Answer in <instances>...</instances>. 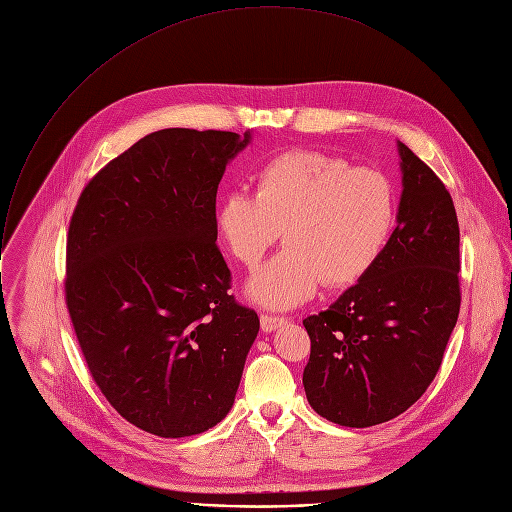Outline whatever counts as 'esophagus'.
<instances>
[{
  "mask_svg": "<svg viewBox=\"0 0 512 512\" xmlns=\"http://www.w3.org/2000/svg\"><path fill=\"white\" fill-rule=\"evenodd\" d=\"M261 330L263 332H273L277 328H281L283 324H287L285 318H279V316H269V314H261Z\"/></svg>",
  "mask_w": 512,
  "mask_h": 512,
  "instance_id": "34e87169",
  "label": "esophagus"
}]
</instances>
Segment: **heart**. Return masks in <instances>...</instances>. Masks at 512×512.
<instances>
[{
	"label": "heart",
	"mask_w": 512,
	"mask_h": 512,
	"mask_svg": "<svg viewBox=\"0 0 512 512\" xmlns=\"http://www.w3.org/2000/svg\"><path fill=\"white\" fill-rule=\"evenodd\" d=\"M255 194L227 192L216 206V233L243 265L255 267L285 231L287 247L247 283L251 302L289 310L322 283L348 287L383 257L397 214L395 188L375 168H352L322 152H285L255 176Z\"/></svg>",
	"instance_id": "b5f03b06"
}]
</instances>
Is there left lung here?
<instances>
[{"label": "left lung", "instance_id": "1", "mask_svg": "<svg viewBox=\"0 0 512 512\" xmlns=\"http://www.w3.org/2000/svg\"><path fill=\"white\" fill-rule=\"evenodd\" d=\"M397 227L375 269L304 326V389L332 423L371 427L431 385L460 314V227L450 192L405 143Z\"/></svg>", "mask_w": 512, "mask_h": 512}]
</instances>
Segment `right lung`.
I'll return each instance as SVG.
<instances>
[{
  "label": "right lung",
  "mask_w": 512,
  "mask_h": 512,
  "mask_svg": "<svg viewBox=\"0 0 512 512\" xmlns=\"http://www.w3.org/2000/svg\"><path fill=\"white\" fill-rule=\"evenodd\" d=\"M251 133L160 129L81 192L66 237V308L87 367L135 427L202 433L235 403L259 332L229 294L216 190Z\"/></svg>",
  "instance_id": "add662e5"
}]
</instances>
